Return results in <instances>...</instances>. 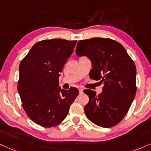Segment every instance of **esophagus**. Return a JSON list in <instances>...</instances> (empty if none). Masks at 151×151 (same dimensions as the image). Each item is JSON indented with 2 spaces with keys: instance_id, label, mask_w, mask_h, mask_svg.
Wrapping results in <instances>:
<instances>
[{
  "instance_id": "34e87169",
  "label": "esophagus",
  "mask_w": 151,
  "mask_h": 151,
  "mask_svg": "<svg viewBox=\"0 0 151 151\" xmlns=\"http://www.w3.org/2000/svg\"><path fill=\"white\" fill-rule=\"evenodd\" d=\"M79 94H83V89H79Z\"/></svg>"
}]
</instances>
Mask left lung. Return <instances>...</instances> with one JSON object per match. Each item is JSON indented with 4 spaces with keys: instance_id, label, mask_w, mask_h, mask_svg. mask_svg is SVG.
Masks as SVG:
<instances>
[{
    "instance_id": "obj_1",
    "label": "left lung",
    "mask_w": 151,
    "mask_h": 151,
    "mask_svg": "<svg viewBox=\"0 0 151 151\" xmlns=\"http://www.w3.org/2000/svg\"><path fill=\"white\" fill-rule=\"evenodd\" d=\"M78 57L86 56L92 64L90 79L104 83L101 94L84 90L89 96L84 111L90 122L103 128L118 124L127 113L135 96L136 67L125 48L108 38L78 42Z\"/></svg>"
}]
</instances>
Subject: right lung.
Wrapping results in <instances>:
<instances>
[{
    "mask_svg": "<svg viewBox=\"0 0 151 151\" xmlns=\"http://www.w3.org/2000/svg\"><path fill=\"white\" fill-rule=\"evenodd\" d=\"M77 41L43 40L33 45L19 65L18 91L26 114L43 127L61 124L79 90L59 87V77Z\"/></svg>",
    "mask_w": 151,
    "mask_h": 151,
    "instance_id": "right-lung-1",
    "label": "right lung"
}]
</instances>
